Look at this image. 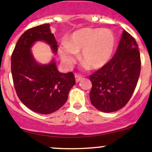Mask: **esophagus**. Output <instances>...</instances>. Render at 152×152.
I'll list each match as a JSON object with an SVG mask.
<instances>
[{
  "mask_svg": "<svg viewBox=\"0 0 152 152\" xmlns=\"http://www.w3.org/2000/svg\"><path fill=\"white\" fill-rule=\"evenodd\" d=\"M75 79H76V82L78 83V82H80L83 79V76H81L79 74H75Z\"/></svg>",
  "mask_w": 152,
  "mask_h": 152,
  "instance_id": "34e87169",
  "label": "esophagus"
}]
</instances>
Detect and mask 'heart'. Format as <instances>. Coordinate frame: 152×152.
Masks as SVG:
<instances>
[{
  "label": "heart",
  "instance_id": "b5f03b06",
  "mask_svg": "<svg viewBox=\"0 0 152 152\" xmlns=\"http://www.w3.org/2000/svg\"><path fill=\"white\" fill-rule=\"evenodd\" d=\"M113 34L108 29L85 27L74 32L63 42L59 53L67 66H72L80 53L82 63L91 69H99L108 63L115 48Z\"/></svg>",
  "mask_w": 152,
  "mask_h": 152
}]
</instances>
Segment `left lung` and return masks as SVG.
<instances>
[{
    "instance_id": "1",
    "label": "left lung",
    "mask_w": 152,
    "mask_h": 152,
    "mask_svg": "<svg viewBox=\"0 0 152 152\" xmlns=\"http://www.w3.org/2000/svg\"><path fill=\"white\" fill-rule=\"evenodd\" d=\"M141 60L135 39L124 30L117 50L105 66L89 76L92 104L104 113L122 109L131 99L138 82Z\"/></svg>"
}]
</instances>
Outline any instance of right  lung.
Instances as JSON below:
<instances>
[{
    "instance_id": "right-lung-1",
    "label": "right lung",
    "mask_w": 152,
    "mask_h": 152,
    "mask_svg": "<svg viewBox=\"0 0 152 152\" xmlns=\"http://www.w3.org/2000/svg\"><path fill=\"white\" fill-rule=\"evenodd\" d=\"M48 43L54 53L57 41L50 30V24H44L28 29L18 39L11 57V72L18 99L31 110L50 114L66 102L71 88L75 84L72 72H58L54 61L39 65L35 61L30 48L35 42Z\"/></svg>"
}]
</instances>
